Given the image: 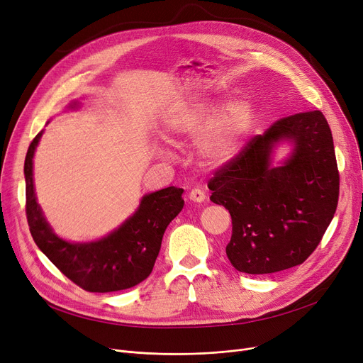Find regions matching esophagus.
<instances>
[{
	"label": "esophagus",
	"mask_w": 363,
	"mask_h": 363,
	"mask_svg": "<svg viewBox=\"0 0 363 363\" xmlns=\"http://www.w3.org/2000/svg\"><path fill=\"white\" fill-rule=\"evenodd\" d=\"M188 197H189V200L194 201V203H203L206 200V194H204L203 189H200V188L191 189V193H189Z\"/></svg>",
	"instance_id": "34e87169"
}]
</instances>
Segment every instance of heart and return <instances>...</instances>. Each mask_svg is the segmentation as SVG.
<instances>
[{
	"label": "heart",
	"instance_id": "obj_1",
	"mask_svg": "<svg viewBox=\"0 0 363 363\" xmlns=\"http://www.w3.org/2000/svg\"><path fill=\"white\" fill-rule=\"evenodd\" d=\"M216 103L191 99L175 106L164 121L167 140L196 137L200 159L211 166H223L237 157L253 125V111L245 99H234L213 111Z\"/></svg>",
	"mask_w": 363,
	"mask_h": 363
}]
</instances>
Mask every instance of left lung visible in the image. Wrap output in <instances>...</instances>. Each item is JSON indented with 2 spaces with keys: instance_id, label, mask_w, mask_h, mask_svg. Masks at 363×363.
<instances>
[{
  "instance_id": "left-lung-1",
  "label": "left lung",
  "mask_w": 363,
  "mask_h": 363,
  "mask_svg": "<svg viewBox=\"0 0 363 363\" xmlns=\"http://www.w3.org/2000/svg\"><path fill=\"white\" fill-rule=\"evenodd\" d=\"M282 143L292 150L274 165ZM338 182L333 133L319 110L284 118L253 138L208 182L211 200L233 218L231 264L264 275L303 263L334 218Z\"/></svg>"
}]
</instances>
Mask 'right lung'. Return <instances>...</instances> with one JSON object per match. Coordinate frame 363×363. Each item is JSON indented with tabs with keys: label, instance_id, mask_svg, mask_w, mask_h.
<instances>
[{
	"label": "right lung",
	"instance_id": "add662e5",
	"mask_svg": "<svg viewBox=\"0 0 363 363\" xmlns=\"http://www.w3.org/2000/svg\"><path fill=\"white\" fill-rule=\"evenodd\" d=\"M79 106L78 100H73L67 110H78ZM43 133L33 138L25 159L26 216L35 244L70 281L86 291L113 293L135 287L151 274L166 228L182 211L184 189L169 186L145 194L133 215L99 240H65L54 233L35 193L33 156Z\"/></svg>",
	"mask_w": 363,
	"mask_h": 363
}]
</instances>
